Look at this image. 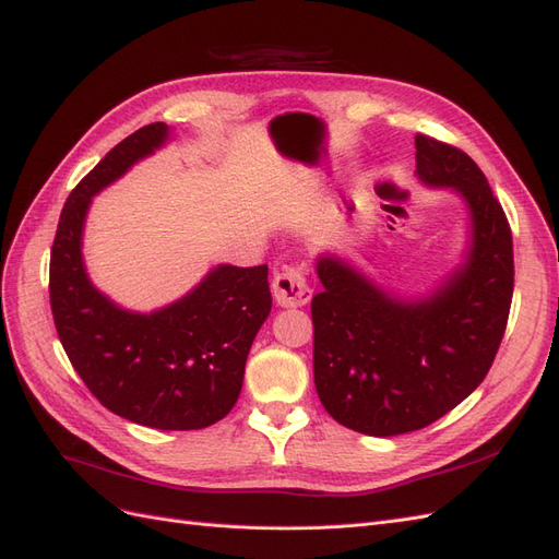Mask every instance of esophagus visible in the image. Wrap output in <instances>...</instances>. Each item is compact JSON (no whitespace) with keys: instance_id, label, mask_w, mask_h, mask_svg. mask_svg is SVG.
Listing matches in <instances>:
<instances>
[{"instance_id":"esophagus-1","label":"esophagus","mask_w":559,"mask_h":559,"mask_svg":"<svg viewBox=\"0 0 559 559\" xmlns=\"http://www.w3.org/2000/svg\"><path fill=\"white\" fill-rule=\"evenodd\" d=\"M273 298L282 308H302L312 298L306 280V263L286 265L273 280Z\"/></svg>"}]
</instances>
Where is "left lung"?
Listing matches in <instances>:
<instances>
[{
	"instance_id": "8db88e82",
	"label": "left lung",
	"mask_w": 559,
	"mask_h": 559,
	"mask_svg": "<svg viewBox=\"0 0 559 559\" xmlns=\"http://www.w3.org/2000/svg\"><path fill=\"white\" fill-rule=\"evenodd\" d=\"M417 179L466 202L471 242L425 298H401L333 253L317 259L314 386L326 413L366 436L429 427L492 366L513 298V238L492 189L464 151L415 138Z\"/></svg>"
}]
</instances>
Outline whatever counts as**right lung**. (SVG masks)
Returning a JSON list of instances; mask_svg holds the SVG:
<instances>
[{
    "label": "right lung",
    "mask_w": 559,
    "mask_h": 559,
    "mask_svg": "<svg viewBox=\"0 0 559 559\" xmlns=\"http://www.w3.org/2000/svg\"><path fill=\"white\" fill-rule=\"evenodd\" d=\"M167 138L165 123L140 128L76 183L50 249L48 292L67 357L105 408L142 427L191 431L224 419L240 396L247 354L273 308L267 265H216L170 306L130 312L95 289L81 253L93 195Z\"/></svg>",
    "instance_id": "add662e5"
}]
</instances>
